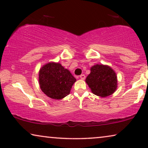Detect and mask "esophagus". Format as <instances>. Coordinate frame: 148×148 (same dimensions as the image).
Wrapping results in <instances>:
<instances>
[{
	"mask_svg": "<svg viewBox=\"0 0 148 148\" xmlns=\"http://www.w3.org/2000/svg\"><path fill=\"white\" fill-rule=\"evenodd\" d=\"M79 77L82 79H86V75H85L84 74H82L79 76Z\"/></svg>",
	"mask_w": 148,
	"mask_h": 148,
	"instance_id": "1",
	"label": "esophagus"
}]
</instances>
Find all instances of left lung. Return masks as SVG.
I'll return each mask as SVG.
<instances>
[{
  "mask_svg": "<svg viewBox=\"0 0 148 148\" xmlns=\"http://www.w3.org/2000/svg\"><path fill=\"white\" fill-rule=\"evenodd\" d=\"M86 82L93 94L103 98L112 94L117 87L115 72L110 66L103 64L92 66Z\"/></svg>",
  "mask_w": 148,
  "mask_h": 148,
  "instance_id": "1",
  "label": "left lung"
}]
</instances>
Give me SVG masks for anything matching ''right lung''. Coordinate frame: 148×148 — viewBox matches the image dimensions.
Masks as SVG:
<instances>
[{
  "mask_svg": "<svg viewBox=\"0 0 148 148\" xmlns=\"http://www.w3.org/2000/svg\"><path fill=\"white\" fill-rule=\"evenodd\" d=\"M76 79L61 64L49 62L40 69L39 83L42 92L50 98L60 100L69 94Z\"/></svg>",
  "mask_w": 148,
  "mask_h": 148,
  "instance_id": "right-lung-1",
  "label": "right lung"
}]
</instances>
